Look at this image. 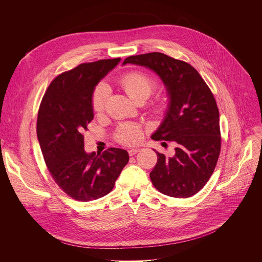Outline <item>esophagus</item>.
<instances>
[{"label":"esophagus","instance_id":"esophagus-1","mask_svg":"<svg viewBox=\"0 0 262 262\" xmlns=\"http://www.w3.org/2000/svg\"><path fill=\"white\" fill-rule=\"evenodd\" d=\"M140 151H141V149H139V148H134V149H129V150H128V154H129V156H134L135 154L139 153Z\"/></svg>","mask_w":262,"mask_h":262}]
</instances>
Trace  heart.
<instances>
[{
    "mask_svg": "<svg viewBox=\"0 0 262 262\" xmlns=\"http://www.w3.org/2000/svg\"><path fill=\"white\" fill-rule=\"evenodd\" d=\"M119 83L125 93L137 102H144L156 89V81L153 77L143 71H132L120 77ZM109 96V88L106 83L100 82L92 93L91 104L96 113L104 110ZM151 110L155 114H160L164 110V103L161 100L153 102ZM115 139L122 145H136L143 139V128L139 123L124 122L121 123L116 132Z\"/></svg>",
    "mask_w": 262,
    "mask_h": 262,
    "instance_id": "1",
    "label": "heart"
}]
</instances>
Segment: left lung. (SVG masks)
Segmentation results:
<instances>
[{
	"label": "left lung",
	"instance_id": "8db88e82",
	"mask_svg": "<svg viewBox=\"0 0 262 262\" xmlns=\"http://www.w3.org/2000/svg\"><path fill=\"white\" fill-rule=\"evenodd\" d=\"M132 63L155 71L166 86L169 106L165 118L152 135L156 141L176 142L173 157L157 154L150 172L154 187L164 195L189 198L209 181L216 166L222 137L220 112L209 86L189 63L153 52L129 56Z\"/></svg>",
	"mask_w": 262,
	"mask_h": 262
}]
</instances>
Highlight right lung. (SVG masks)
Here are the masks:
<instances>
[{"label": "right lung", "instance_id": "right-lung-1", "mask_svg": "<svg viewBox=\"0 0 262 262\" xmlns=\"http://www.w3.org/2000/svg\"><path fill=\"white\" fill-rule=\"evenodd\" d=\"M120 58L82 63L59 74L39 105L37 140L48 169L60 189L76 201L88 202L110 193L128 162L123 149L85 153L83 132L93 120L92 93Z\"/></svg>", "mask_w": 262, "mask_h": 262}]
</instances>
